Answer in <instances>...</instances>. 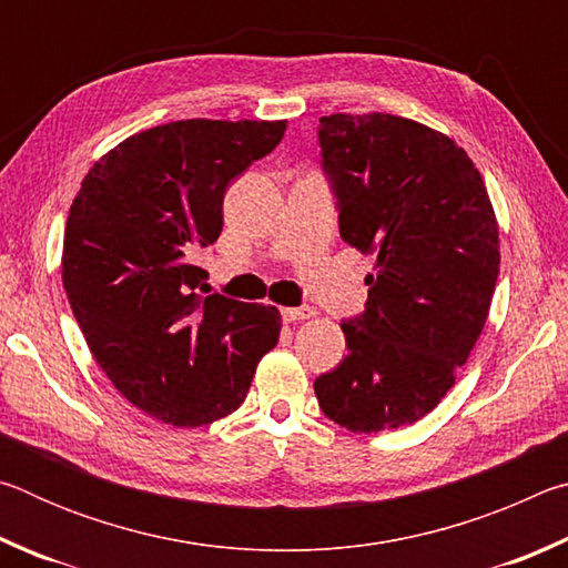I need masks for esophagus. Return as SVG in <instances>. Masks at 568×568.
<instances>
[{"label":"esophagus","instance_id":"obj_1","mask_svg":"<svg viewBox=\"0 0 568 568\" xmlns=\"http://www.w3.org/2000/svg\"><path fill=\"white\" fill-rule=\"evenodd\" d=\"M281 315H283L285 323H295V321L313 318L315 311H313V307H307V305H303V307H281Z\"/></svg>","mask_w":568,"mask_h":568}]
</instances>
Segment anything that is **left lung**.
Wrapping results in <instances>:
<instances>
[{
  "instance_id": "1",
  "label": "left lung",
  "mask_w": 568,
  "mask_h": 568,
  "mask_svg": "<svg viewBox=\"0 0 568 568\" xmlns=\"http://www.w3.org/2000/svg\"><path fill=\"white\" fill-rule=\"evenodd\" d=\"M345 243L376 253L348 355L315 378L321 410L353 434L408 426L454 388L491 307L498 225L454 140L396 114H331L318 128Z\"/></svg>"
}]
</instances>
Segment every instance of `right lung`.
<instances>
[{
  "label": "right lung",
  "mask_w": 568,
  "mask_h": 568,
  "mask_svg": "<svg viewBox=\"0 0 568 568\" xmlns=\"http://www.w3.org/2000/svg\"><path fill=\"white\" fill-rule=\"evenodd\" d=\"M285 122L180 120L132 134L84 175L64 225L62 283L94 361L132 406L207 426L245 400L281 313L203 295L200 247L227 185L281 145Z\"/></svg>",
  "instance_id": "1"
}]
</instances>
